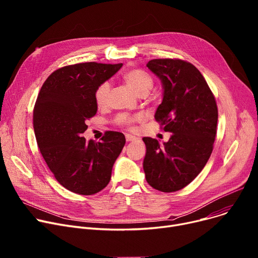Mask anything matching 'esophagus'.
Returning a JSON list of instances; mask_svg holds the SVG:
<instances>
[{
	"label": "esophagus",
	"mask_w": 258,
	"mask_h": 258,
	"mask_svg": "<svg viewBox=\"0 0 258 258\" xmlns=\"http://www.w3.org/2000/svg\"><path fill=\"white\" fill-rule=\"evenodd\" d=\"M125 139L127 142H133V141L138 140V138L136 136H133V135H130V134L125 135Z\"/></svg>",
	"instance_id": "obj_1"
}]
</instances>
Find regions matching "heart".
Instances as JSON below:
<instances>
[{
  "instance_id": "obj_1",
  "label": "heart",
  "mask_w": 258,
  "mask_h": 258,
  "mask_svg": "<svg viewBox=\"0 0 258 258\" xmlns=\"http://www.w3.org/2000/svg\"><path fill=\"white\" fill-rule=\"evenodd\" d=\"M125 83L130 87V89L136 93L137 95L145 94L147 95L154 86V78L150 73H147L144 70L135 69L130 72H127L124 76ZM110 91V84L105 81V83L101 84L96 92H95V100L99 106H103L106 103L107 94ZM140 116L132 117L126 114H121L116 118L117 123L122 126H131L135 119H139Z\"/></svg>"
}]
</instances>
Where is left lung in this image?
Here are the masks:
<instances>
[{
  "mask_svg": "<svg viewBox=\"0 0 258 258\" xmlns=\"http://www.w3.org/2000/svg\"><path fill=\"white\" fill-rule=\"evenodd\" d=\"M146 67L163 88L155 118L171 136L163 143L143 138L145 179L157 190L173 192L195 180L206 165L216 135L218 106L205 78L190 62L153 59Z\"/></svg>",
  "mask_w": 258,
  "mask_h": 258,
  "instance_id": "1",
  "label": "left lung"
}]
</instances>
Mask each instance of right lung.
<instances>
[{"label":"right lung","instance_id":"1","mask_svg":"<svg viewBox=\"0 0 258 258\" xmlns=\"http://www.w3.org/2000/svg\"><path fill=\"white\" fill-rule=\"evenodd\" d=\"M121 67L67 66L54 71L38 93L33 128L39 152L58 183L72 192L90 196L102 190L125 144L124 135L118 132H106L100 142L81 137L86 121L97 113L95 92Z\"/></svg>","mask_w":258,"mask_h":258}]
</instances>
